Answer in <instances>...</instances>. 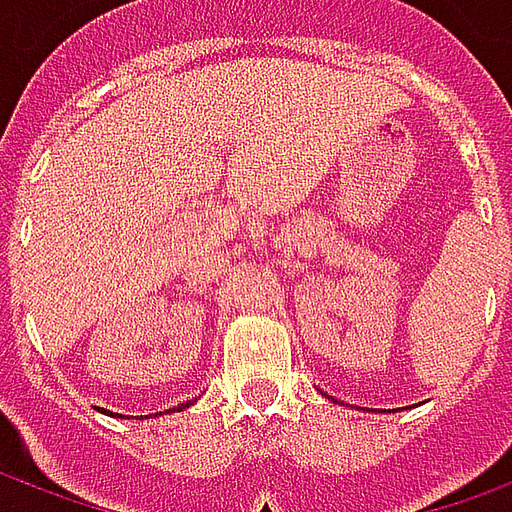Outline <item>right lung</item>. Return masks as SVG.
Instances as JSON below:
<instances>
[{"mask_svg": "<svg viewBox=\"0 0 512 512\" xmlns=\"http://www.w3.org/2000/svg\"><path fill=\"white\" fill-rule=\"evenodd\" d=\"M194 400H197V397H194ZM194 400H186V403H180V406H175V408H169V411H164V414H175V411H183V408L194 406ZM120 417H123V414H120ZM150 417H158V414H150ZM150 417H147V419H150Z\"/></svg>", "mask_w": 512, "mask_h": 512, "instance_id": "obj_1", "label": "right lung"}]
</instances>
